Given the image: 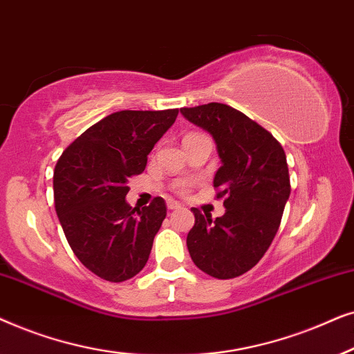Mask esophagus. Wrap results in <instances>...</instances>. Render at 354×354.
I'll use <instances>...</instances> for the list:
<instances>
[{
  "label": "esophagus",
  "instance_id": "1",
  "mask_svg": "<svg viewBox=\"0 0 354 354\" xmlns=\"http://www.w3.org/2000/svg\"><path fill=\"white\" fill-rule=\"evenodd\" d=\"M167 207H168V210H176V209H180L181 204H180V202H176V201H168Z\"/></svg>",
  "mask_w": 354,
  "mask_h": 354
}]
</instances>
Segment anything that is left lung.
<instances>
[{
    "label": "left lung",
    "mask_w": 354,
    "mask_h": 354,
    "mask_svg": "<svg viewBox=\"0 0 354 354\" xmlns=\"http://www.w3.org/2000/svg\"><path fill=\"white\" fill-rule=\"evenodd\" d=\"M181 115L215 140L221 167L214 187L216 197H225V214L215 220L191 209L196 223L187 251L207 275L234 279L261 261L279 232L291 191L285 150L262 126L223 103L181 108Z\"/></svg>",
    "instance_id": "1"
}]
</instances>
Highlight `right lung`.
Returning a JSON list of instances; mask_svg holds the SVG:
<instances>
[{
    "instance_id": "right-lung-1",
    "label": "right lung",
    "mask_w": 354,
    "mask_h": 354,
    "mask_svg": "<svg viewBox=\"0 0 354 354\" xmlns=\"http://www.w3.org/2000/svg\"><path fill=\"white\" fill-rule=\"evenodd\" d=\"M178 110H122L103 118L61 155L53 174L55 209L71 249L88 270L124 281L142 270L167 216L162 197L131 207L128 181L176 121Z\"/></svg>"
}]
</instances>
